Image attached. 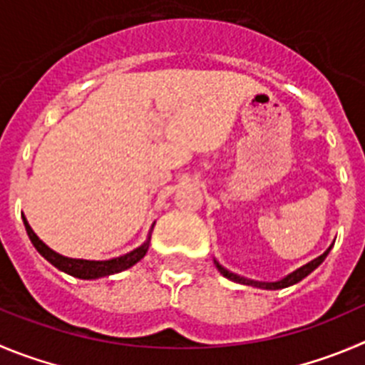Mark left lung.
I'll return each instance as SVG.
<instances>
[{
	"mask_svg": "<svg viewBox=\"0 0 365 365\" xmlns=\"http://www.w3.org/2000/svg\"><path fill=\"white\" fill-rule=\"evenodd\" d=\"M329 250H331V247H329L328 250L324 252V254L319 255L317 259L309 261L308 264H304V267H301V268H299V270L292 272L290 275H286L284 279H281V281H277V282H257V281H250V279L240 277V275L232 274V272L225 270V268L221 267L220 263H216V268L221 272V274H223V277L230 279V281H236V282H241V284H248V286H257V288H264V290H281V288H288V286H292V284H295V282L302 281V279H304L306 275L312 274V272L315 270V268L319 267V264H321L322 261L326 259V255L329 254Z\"/></svg>",
	"mask_w": 365,
	"mask_h": 365,
	"instance_id": "left-lung-1",
	"label": "left lung"
}]
</instances>
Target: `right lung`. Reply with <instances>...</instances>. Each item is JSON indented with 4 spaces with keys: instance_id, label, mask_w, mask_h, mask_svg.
Listing matches in <instances>:
<instances>
[{
    "instance_id": "right-lung-1",
    "label": "right lung",
    "mask_w": 365,
    "mask_h": 365,
    "mask_svg": "<svg viewBox=\"0 0 365 365\" xmlns=\"http://www.w3.org/2000/svg\"><path fill=\"white\" fill-rule=\"evenodd\" d=\"M23 223H25V229H26V234H29L30 241H32L36 250L43 255L44 259L48 261V263H52L56 268H59L61 272H66V274L79 279L106 277V275H113L122 270H128V268H131L133 264H136L142 257H144L145 252H148L149 248V241H151V237H148V241H145L142 247L135 248V250L129 252V254L120 255V257H115V259H110V261L71 259V257H64V255L57 254V252H53L52 248L46 247V245H44L43 241L34 234V230L30 229V225L25 216H23Z\"/></svg>"
}]
</instances>
